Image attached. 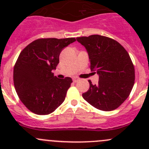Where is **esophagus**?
Listing matches in <instances>:
<instances>
[{
	"label": "esophagus",
	"mask_w": 149,
	"mask_h": 149,
	"mask_svg": "<svg viewBox=\"0 0 149 149\" xmlns=\"http://www.w3.org/2000/svg\"><path fill=\"white\" fill-rule=\"evenodd\" d=\"M73 82H77L78 81H79V78H77V77H73Z\"/></svg>",
	"instance_id": "obj_1"
}]
</instances>
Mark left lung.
I'll use <instances>...</instances> for the list:
<instances>
[{
    "instance_id": "left-lung-1",
    "label": "left lung",
    "mask_w": 149,
    "mask_h": 149,
    "mask_svg": "<svg viewBox=\"0 0 149 149\" xmlns=\"http://www.w3.org/2000/svg\"><path fill=\"white\" fill-rule=\"evenodd\" d=\"M88 52L90 68L99 76V82L82 94L97 109L112 111L128 97L135 81V69L130 55L115 40L94 34L77 37Z\"/></svg>"
}]
</instances>
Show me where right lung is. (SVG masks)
<instances>
[{
	"label": "right lung",
	"instance_id": "right-lung-1",
	"mask_svg": "<svg viewBox=\"0 0 149 149\" xmlns=\"http://www.w3.org/2000/svg\"><path fill=\"white\" fill-rule=\"evenodd\" d=\"M75 38L39 39L21 52L13 68V82L22 103L40 115L52 113L64 102L73 82L58 79L52 70L59 63L61 51Z\"/></svg>",
	"mask_w": 149,
	"mask_h": 149
}]
</instances>
